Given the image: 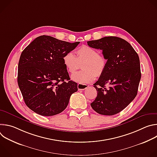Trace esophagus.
Returning <instances> with one entry per match:
<instances>
[{
    "label": "esophagus",
    "instance_id": "esophagus-1",
    "mask_svg": "<svg viewBox=\"0 0 157 157\" xmlns=\"http://www.w3.org/2000/svg\"><path fill=\"white\" fill-rule=\"evenodd\" d=\"M89 86L87 84H78V89L79 90H84V89H86Z\"/></svg>",
    "mask_w": 157,
    "mask_h": 157
}]
</instances>
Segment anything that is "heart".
<instances>
[{"mask_svg": "<svg viewBox=\"0 0 157 157\" xmlns=\"http://www.w3.org/2000/svg\"><path fill=\"white\" fill-rule=\"evenodd\" d=\"M76 56L72 52L66 53L63 58L66 68L70 73H74L82 63V70L73 74L71 79L80 84H87L93 81L96 76H101L107 66V59L104 55L89 46L83 45L76 51Z\"/></svg>", "mask_w": 157, "mask_h": 157, "instance_id": "b5f03b06", "label": "heart"}]
</instances>
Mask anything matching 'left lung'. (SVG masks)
Segmentation results:
<instances>
[{"label": "left lung", "instance_id": "1", "mask_svg": "<svg viewBox=\"0 0 157 157\" xmlns=\"http://www.w3.org/2000/svg\"><path fill=\"white\" fill-rule=\"evenodd\" d=\"M87 43L89 47L102 50L107 59L104 73L94 84L98 96L91 105L101 115L116 114L137 94L141 78L139 55L128 42L117 36Z\"/></svg>", "mask_w": 157, "mask_h": 157}]
</instances>
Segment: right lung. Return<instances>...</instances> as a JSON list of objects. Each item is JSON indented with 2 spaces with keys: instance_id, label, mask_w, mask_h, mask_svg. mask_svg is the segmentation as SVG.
Listing matches in <instances>:
<instances>
[{
  "instance_id": "obj_1",
  "label": "right lung",
  "mask_w": 157,
  "mask_h": 157,
  "mask_svg": "<svg viewBox=\"0 0 157 157\" xmlns=\"http://www.w3.org/2000/svg\"><path fill=\"white\" fill-rule=\"evenodd\" d=\"M79 43L42 35L22 52L18 66V84L25 104L35 113L43 116L61 113L71 94L78 91V84L70 81L63 58Z\"/></svg>"
}]
</instances>
